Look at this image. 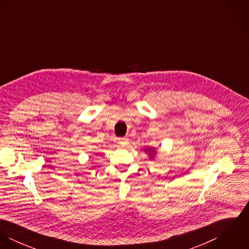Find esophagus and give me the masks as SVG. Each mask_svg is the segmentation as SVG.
<instances>
[{
	"label": "esophagus",
	"mask_w": 249,
	"mask_h": 249,
	"mask_svg": "<svg viewBox=\"0 0 249 249\" xmlns=\"http://www.w3.org/2000/svg\"><path fill=\"white\" fill-rule=\"evenodd\" d=\"M119 142L121 143V145H123V146H126L129 142H128V139H126V138H120L119 139Z\"/></svg>",
	"instance_id": "esophagus-1"
}]
</instances>
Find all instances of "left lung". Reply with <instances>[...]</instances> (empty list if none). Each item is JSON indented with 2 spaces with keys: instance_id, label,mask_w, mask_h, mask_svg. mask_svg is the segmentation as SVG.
<instances>
[{
  "instance_id": "1",
  "label": "left lung",
  "mask_w": 249,
  "mask_h": 249,
  "mask_svg": "<svg viewBox=\"0 0 249 249\" xmlns=\"http://www.w3.org/2000/svg\"><path fill=\"white\" fill-rule=\"evenodd\" d=\"M143 151L147 154L149 160H155V158H156V151H155V148L153 146H146L143 149Z\"/></svg>"
}]
</instances>
